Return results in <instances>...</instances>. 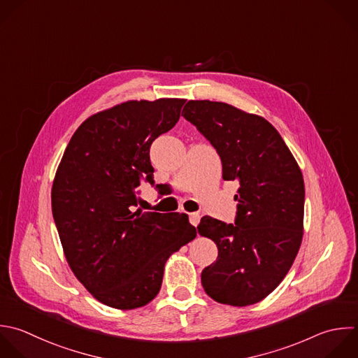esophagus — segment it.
Returning <instances> with one entry per match:
<instances>
[{"mask_svg": "<svg viewBox=\"0 0 358 358\" xmlns=\"http://www.w3.org/2000/svg\"><path fill=\"white\" fill-rule=\"evenodd\" d=\"M200 218H201L200 213H190V214H189V220H190V224H192V225H194V227H197V225H199V222H200Z\"/></svg>", "mask_w": 358, "mask_h": 358, "instance_id": "esophagus-1", "label": "esophagus"}]
</instances>
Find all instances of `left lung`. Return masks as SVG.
<instances>
[{
    "label": "left lung",
    "instance_id": "obj_1",
    "mask_svg": "<svg viewBox=\"0 0 358 358\" xmlns=\"http://www.w3.org/2000/svg\"><path fill=\"white\" fill-rule=\"evenodd\" d=\"M183 111L217 150L222 179L239 182L235 224L206 215L197 227L218 248L215 263L201 271L203 288L220 303H256L282 281L299 250L302 172L278 131L262 116L211 101H189Z\"/></svg>",
    "mask_w": 358,
    "mask_h": 358
}]
</instances>
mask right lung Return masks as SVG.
<instances>
[{"mask_svg":"<svg viewBox=\"0 0 358 358\" xmlns=\"http://www.w3.org/2000/svg\"><path fill=\"white\" fill-rule=\"evenodd\" d=\"M185 102L127 101L92 115L57 168L52 210L64 256L80 282L108 306L151 302L169 256L196 238L186 214L137 208L140 183H154L150 147L178 123Z\"/></svg>","mask_w":358,"mask_h":358,"instance_id":"add662e5","label":"right lung"}]
</instances>
